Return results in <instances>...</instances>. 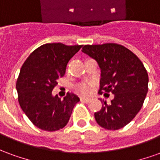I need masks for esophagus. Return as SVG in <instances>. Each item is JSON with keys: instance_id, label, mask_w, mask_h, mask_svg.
Here are the masks:
<instances>
[{"instance_id": "esophagus-1", "label": "esophagus", "mask_w": 160, "mask_h": 160, "mask_svg": "<svg viewBox=\"0 0 160 160\" xmlns=\"http://www.w3.org/2000/svg\"><path fill=\"white\" fill-rule=\"evenodd\" d=\"M80 101H81V102H84V103H89L91 101V99L90 98H87L81 97L80 98Z\"/></svg>"}]
</instances>
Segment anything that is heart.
I'll return each instance as SVG.
<instances>
[{"mask_svg": "<svg viewBox=\"0 0 160 160\" xmlns=\"http://www.w3.org/2000/svg\"><path fill=\"white\" fill-rule=\"evenodd\" d=\"M75 89H76L77 92H79V93L81 94V95H84V96H87L92 92V84L81 83L77 85Z\"/></svg>", "mask_w": 160, "mask_h": 160, "instance_id": "1", "label": "heart"}]
</instances>
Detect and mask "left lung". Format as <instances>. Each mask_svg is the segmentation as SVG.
I'll return each instance as SVG.
<instances>
[{"label": "left lung", "instance_id": "left-lung-1", "mask_svg": "<svg viewBox=\"0 0 160 160\" xmlns=\"http://www.w3.org/2000/svg\"><path fill=\"white\" fill-rule=\"evenodd\" d=\"M82 52L97 61L101 69L99 92H111L114 98L94 113L98 124L109 130L123 128L143 105L148 90V74L134 53L118 43L85 45Z\"/></svg>", "mask_w": 160, "mask_h": 160}]
</instances>
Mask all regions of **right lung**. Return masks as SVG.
I'll list each match as a JSON object with an SVG mask.
<instances>
[{
	"mask_svg": "<svg viewBox=\"0 0 160 160\" xmlns=\"http://www.w3.org/2000/svg\"><path fill=\"white\" fill-rule=\"evenodd\" d=\"M82 45L61 42L38 47L24 62L16 82L19 105L36 127L45 131L62 128L69 121L79 97L68 92L63 99L53 96L57 80L66 72L67 64Z\"/></svg>",
	"mask_w": 160,
	"mask_h": 160,
	"instance_id": "obj_1",
	"label": "right lung"
}]
</instances>
